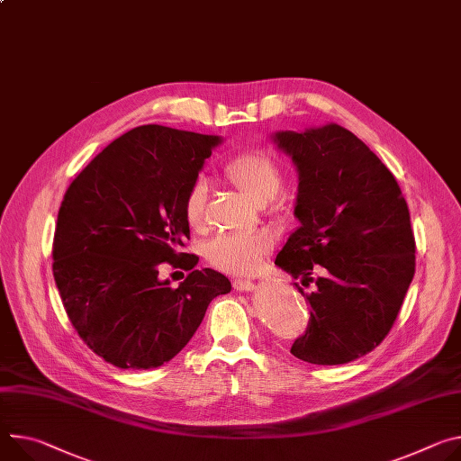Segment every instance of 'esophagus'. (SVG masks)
I'll use <instances>...</instances> for the list:
<instances>
[{"mask_svg":"<svg viewBox=\"0 0 461 461\" xmlns=\"http://www.w3.org/2000/svg\"><path fill=\"white\" fill-rule=\"evenodd\" d=\"M233 288L239 290V292H248V290H254V283L249 279H233L231 281Z\"/></svg>","mask_w":461,"mask_h":461,"instance_id":"1","label":"esophagus"}]
</instances>
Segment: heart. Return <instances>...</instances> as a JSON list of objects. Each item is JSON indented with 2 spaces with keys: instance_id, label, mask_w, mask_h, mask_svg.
<instances>
[{
  "instance_id": "b5f03b06",
  "label": "heart",
  "mask_w": 461,
  "mask_h": 461,
  "mask_svg": "<svg viewBox=\"0 0 461 461\" xmlns=\"http://www.w3.org/2000/svg\"><path fill=\"white\" fill-rule=\"evenodd\" d=\"M224 178L237 187L248 200L265 203L272 200L283 184L281 165L274 156L261 149H248L230 158L222 167ZM207 189L194 182L184 198V219L194 231L205 230ZM272 239L265 231L224 233L205 244L203 256L207 263L221 272L233 276L252 274L270 254Z\"/></svg>"
}]
</instances>
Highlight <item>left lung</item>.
Listing matches in <instances>:
<instances>
[{
	"instance_id": "8db88e82",
	"label": "left lung",
	"mask_w": 461,
	"mask_h": 461,
	"mask_svg": "<svg viewBox=\"0 0 461 461\" xmlns=\"http://www.w3.org/2000/svg\"><path fill=\"white\" fill-rule=\"evenodd\" d=\"M300 171L302 226L276 258L309 307L290 353L316 366L353 362L393 327L415 272V239L401 187L369 147L340 124L277 132Z\"/></svg>"
}]
</instances>
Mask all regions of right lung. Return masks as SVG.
I'll list each match as a JSON object with an SVG mask.
<instances>
[{"label":"right lung","mask_w":461,"mask_h":461,"mask_svg":"<svg viewBox=\"0 0 461 461\" xmlns=\"http://www.w3.org/2000/svg\"><path fill=\"white\" fill-rule=\"evenodd\" d=\"M219 136L143 124L112 141L69 184L53 239V276L66 314L95 355L152 369L191 340L207 305L231 290L184 254V198ZM189 269L173 289L158 265Z\"/></svg>","instance_id":"obj_1"}]
</instances>
